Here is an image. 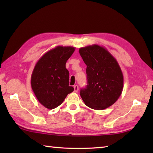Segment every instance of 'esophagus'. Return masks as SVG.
Returning <instances> with one entry per match:
<instances>
[{"label":"esophagus","mask_w":153,"mask_h":153,"mask_svg":"<svg viewBox=\"0 0 153 153\" xmlns=\"http://www.w3.org/2000/svg\"><path fill=\"white\" fill-rule=\"evenodd\" d=\"M74 92L77 93V91H78V90H79V87H78V85H74Z\"/></svg>","instance_id":"34e87169"}]
</instances>
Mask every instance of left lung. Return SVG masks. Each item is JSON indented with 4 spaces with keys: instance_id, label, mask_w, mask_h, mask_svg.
Returning <instances> with one entry per match:
<instances>
[{
    "instance_id": "obj_1",
    "label": "left lung",
    "mask_w": 153,
    "mask_h": 153,
    "mask_svg": "<svg viewBox=\"0 0 153 153\" xmlns=\"http://www.w3.org/2000/svg\"><path fill=\"white\" fill-rule=\"evenodd\" d=\"M87 65V85L80 91L85 105L94 110L112 106L121 95L123 76L118 62L105 47L93 45L80 48Z\"/></svg>"
}]
</instances>
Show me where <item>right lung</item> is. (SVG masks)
Here are the masks:
<instances>
[{
    "label": "right lung",
    "mask_w": 153,
    "mask_h": 153,
    "mask_svg": "<svg viewBox=\"0 0 153 153\" xmlns=\"http://www.w3.org/2000/svg\"><path fill=\"white\" fill-rule=\"evenodd\" d=\"M74 51L73 47L57 46L43 54L35 64L31 77V88L45 108H56L74 90L69 85V71L66 68V62Z\"/></svg>",
    "instance_id": "obj_1"
}]
</instances>
